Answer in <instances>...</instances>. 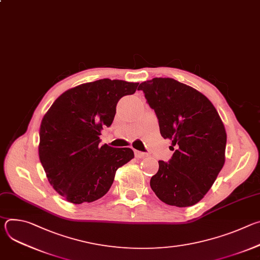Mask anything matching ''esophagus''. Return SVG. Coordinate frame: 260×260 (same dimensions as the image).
<instances>
[{"label": "esophagus", "instance_id": "1", "mask_svg": "<svg viewBox=\"0 0 260 260\" xmlns=\"http://www.w3.org/2000/svg\"><path fill=\"white\" fill-rule=\"evenodd\" d=\"M135 155H136V157H137V158H144V157H146V156H147V154H146V153L141 152V151H138V150H136V151H135Z\"/></svg>", "mask_w": 260, "mask_h": 260}]
</instances>
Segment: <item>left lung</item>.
<instances>
[{
  "mask_svg": "<svg viewBox=\"0 0 260 260\" xmlns=\"http://www.w3.org/2000/svg\"><path fill=\"white\" fill-rule=\"evenodd\" d=\"M147 103L154 110L160 135L172 141L169 162L158 161L150 186L156 197L179 208L198 204L210 190L225 162L226 132L209 99L172 78L142 82Z\"/></svg>",
  "mask_w": 260,
  "mask_h": 260,
  "instance_id": "obj_1",
  "label": "left lung"
}]
</instances>
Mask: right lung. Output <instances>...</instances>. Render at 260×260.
Masks as SVG:
<instances>
[{
  "mask_svg": "<svg viewBox=\"0 0 260 260\" xmlns=\"http://www.w3.org/2000/svg\"><path fill=\"white\" fill-rule=\"evenodd\" d=\"M138 85L107 78L83 83L60 94L44 115L39 158L50 185L68 202L101 199L116 171L134 158L131 148L100 145V135L112 124L118 101Z\"/></svg>",
  "mask_w": 260,
  "mask_h": 260,
  "instance_id": "add662e5",
  "label": "right lung"
}]
</instances>
